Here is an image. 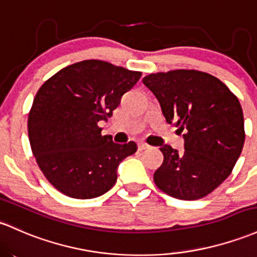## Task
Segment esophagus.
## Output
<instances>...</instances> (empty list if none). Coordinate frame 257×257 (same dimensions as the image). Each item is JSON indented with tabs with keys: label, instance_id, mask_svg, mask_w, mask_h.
<instances>
[{
	"label": "esophagus",
	"instance_id": "34e87169",
	"mask_svg": "<svg viewBox=\"0 0 257 257\" xmlns=\"http://www.w3.org/2000/svg\"><path fill=\"white\" fill-rule=\"evenodd\" d=\"M149 148H150V145H148L146 143H139V145H138V149H139L140 151L146 150V149H149Z\"/></svg>",
	"mask_w": 257,
	"mask_h": 257
}]
</instances>
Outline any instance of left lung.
<instances>
[{
    "label": "left lung",
    "mask_w": 257,
    "mask_h": 257,
    "mask_svg": "<svg viewBox=\"0 0 257 257\" xmlns=\"http://www.w3.org/2000/svg\"><path fill=\"white\" fill-rule=\"evenodd\" d=\"M144 85L159 101L166 120L184 138V152L160 148L163 163L154 173L163 193L197 200L212 193L232 173L244 146L239 100L219 79L199 70L149 74Z\"/></svg>",
    "instance_id": "left-lung-1"
}]
</instances>
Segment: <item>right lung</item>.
Wrapping results in <instances>:
<instances>
[{"mask_svg":"<svg viewBox=\"0 0 257 257\" xmlns=\"http://www.w3.org/2000/svg\"><path fill=\"white\" fill-rule=\"evenodd\" d=\"M140 77L87 60L61 69L39 89L28 118L29 142L42 173L62 194L94 199L117 182L118 166L137 144H115L97 124L111 117Z\"/></svg>","mask_w":257,"mask_h":257,"instance_id":"obj_1","label":"right lung"}]
</instances>
